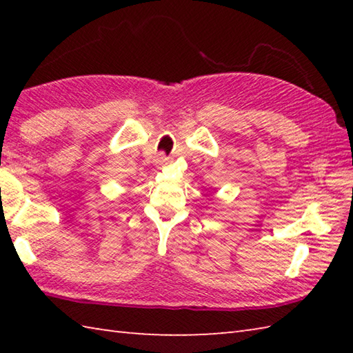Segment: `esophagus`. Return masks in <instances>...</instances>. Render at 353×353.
<instances>
[{
	"label": "esophagus",
	"instance_id": "34e87169",
	"mask_svg": "<svg viewBox=\"0 0 353 353\" xmlns=\"http://www.w3.org/2000/svg\"><path fill=\"white\" fill-rule=\"evenodd\" d=\"M167 157H165L163 154H161V156H157V159H156V163L157 165H165V163H167Z\"/></svg>",
	"mask_w": 353,
	"mask_h": 353
}]
</instances>
